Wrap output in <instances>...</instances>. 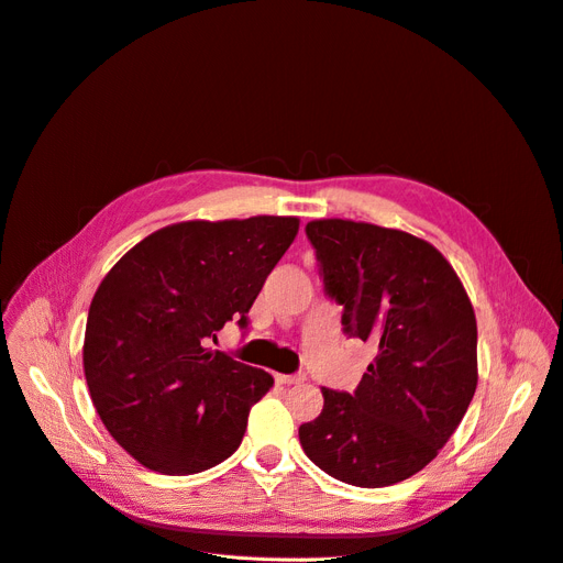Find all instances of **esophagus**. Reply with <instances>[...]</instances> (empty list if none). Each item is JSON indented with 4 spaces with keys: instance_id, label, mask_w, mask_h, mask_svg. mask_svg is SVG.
Returning <instances> with one entry per match:
<instances>
[{
    "instance_id": "34e87169",
    "label": "esophagus",
    "mask_w": 563,
    "mask_h": 563,
    "mask_svg": "<svg viewBox=\"0 0 563 563\" xmlns=\"http://www.w3.org/2000/svg\"><path fill=\"white\" fill-rule=\"evenodd\" d=\"M275 379H277V384L292 386V384H302L305 375H275Z\"/></svg>"
}]
</instances>
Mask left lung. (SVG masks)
I'll list each match as a JSON object with an SVG mask.
<instances>
[{"mask_svg": "<svg viewBox=\"0 0 563 563\" xmlns=\"http://www.w3.org/2000/svg\"><path fill=\"white\" fill-rule=\"evenodd\" d=\"M343 332L377 354L354 393L322 388L300 424L313 464L339 482L379 488L432 461L477 388V322L445 256L407 231L352 220L307 224Z\"/></svg>", "mask_w": 563, "mask_h": 563, "instance_id": "obj_1", "label": "left lung"}]
</instances>
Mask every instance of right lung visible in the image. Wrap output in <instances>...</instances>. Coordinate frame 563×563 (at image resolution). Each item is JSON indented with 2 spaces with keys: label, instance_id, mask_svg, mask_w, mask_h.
<instances>
[{
  "label": "right lung",
  "instance_id": "add662e5",
  "mask_svg": "<svg viewBox=\"0 0 563 563\" xmlns=\"http://www.w3.org/2000/svg\"><path fill=\"white\" fill-rule=\"evenodd\" d=\"M300 220H192L131 247L99 284L84 373L109 434L161 475L202 473L234 454L273 377L211 339L247 311Z\"/></svg>",
  "mask_w": 563,
  "mask_h": 563
}]
</instances>
